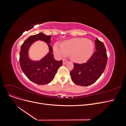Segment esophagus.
Here are the masks:
<instances>
[{"mask_svg":"<svg viewBox=\"0 0 126 126\" xmlns=\"http://www.w3.org/2000/svg\"><path fill=\"white\" fill-rule=\"evenodd\" d=\"M67 60H65V59H63V64H66L67 63Z\"/></svg>","mask_w":126,"mask_h":126,"instance_id":"34e87169","label":"esophagus"}]
</instances>
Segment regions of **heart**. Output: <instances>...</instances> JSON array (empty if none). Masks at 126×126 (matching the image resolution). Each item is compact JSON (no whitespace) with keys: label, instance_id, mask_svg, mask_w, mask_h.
<instances>
[{"label":"heart","instance_id":"1","mask_svg":"<svg viewBox=\"0 0 126 126\" xmlns=\"http://www.w3.org/2000/svg\"><path fill=\"white\" fill-rule=\"evenodd\" d=\"M53 48L55 54L60 58L70 55L74 62L82 63L93 55L94 44L92 41L85 38H75L64 41L62 45L56 43Z\"/></svg>","mask_w":126,"mask_h":126}]
</instances>
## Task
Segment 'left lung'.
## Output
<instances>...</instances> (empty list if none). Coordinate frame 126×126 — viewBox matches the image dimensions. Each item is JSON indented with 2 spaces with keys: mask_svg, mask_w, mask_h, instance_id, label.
<instances>
[{
  "mask_svg": "<svg viewBox=\"0 0 126 126\" xmlns=\"http://www.w3.org/2000/svg\"><path fill=\"white\" fill-rule=\"evenodd\" d=\"M96 51L86 63H74V68L70 72V77L75 84L88 86L93 84L99 78L104 72L107 55L105 45L97 38L94 40Z\"/></svg>",
  "mask_w": 126,
  "mask_h": 126,
  "instance_id": "obj_1",
  "label": "left lung"
}]
</instances>
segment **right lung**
<instances>
[{
	"label": "right lung",
	"instance_id": "1",
	"mask_svg": "<svg viewBox=\"0 0 126 126\" xmlns=\"http://www.w3.org/2000/svg\"><path fill=\"white\" fill-rule=\"evenodd\" d=\"M51 36H47L40 32L30 36L21 45L19 63L24 74L30 81L38 85H44L50 83L57 73L59 68L63 64L62 60H55L52 54ZM37 41L46 43L48 47L47 54L39 61H34L30 58L29 52L31 46Z\"/></svg>",
	"mask_w": 126,
	"mask_h": 126
}]
</instances>
